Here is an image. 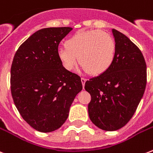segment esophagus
<instances>
[{
    "mask_svg": "<svg viewBox=\"0 0 153 153\" xmlns=\"http://www.w3.org/2000/svg\"><path fill=\"white\" fill-rule=\"evenodd\" d=\"M81 82H82V86H84L85 82H87V79H84V78H82V79H81Z\"/></svg>",
    "mask_w": 153,
    "mask_h": 153,
    "instance_id": "1",
    "label": "esophagus"
}]
</instances>
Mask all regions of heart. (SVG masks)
Listing matches in <instances>:
<instances>
[{
	"mask_svg": "<svg viewBox=\"0 0 153 153\" xmlns=\"http://www.w3.org/2000/svg\"><path fill=\"white\" fill-rule=\"evenodd\" d=\"M66 47H61L57 55L67 71L74 70L78 62L93 75L107 71L113 63L115 55V42L112 36L101 30L80 31L66 41Z\"/></svg>",
	"mask_w": 153,
	"mask_h": 153,
	"instance_id": "heart-1",
	"label": "heart"
}]
</instances>
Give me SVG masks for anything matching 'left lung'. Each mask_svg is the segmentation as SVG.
<instances>
[{"label": "left lung", "mask_w": 153, "mask_h": 153, "mask_svg": "<svg viewBox=\"0 0 153 153\" xmlns=\"http://www.w3.org/2000/svg\"><path fill=\"white\" fill-rule=\"evenodd\" d=\"M115 55L107 71L85 82L91 94L88 114L96 127L116 131L131 120L146 87V63L141 51L129 38L111 30Z\"/></svg>", "instance_id": "left-lung-1"}]
</instances>
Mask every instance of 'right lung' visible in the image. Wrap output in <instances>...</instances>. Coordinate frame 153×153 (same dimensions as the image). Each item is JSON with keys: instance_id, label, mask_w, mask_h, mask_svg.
I'll list each match as a JSON object with an SVG mask.
<instances>
[{"instance_id": "obj_1", "label": "right lung", "mask_w": 153, "mask_h": 153, "mask_svg": "<svg viewBox=\"0 0 153 153\" xmlns=\"http://www.w3.org/2000/svg\"><path fill=\"white\" fill-rule=\"evenodd\" d=\"M71 27L45 28L22 43L10 72L16 108L33 128L51 132L68 118L70 108L82 89L79 75L67 71L57 55L58 45Z\"/></svg>"}]
</instances>
